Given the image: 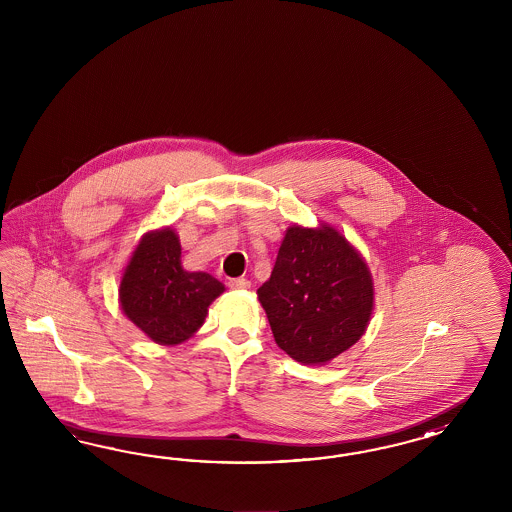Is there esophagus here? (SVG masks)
Masks as SVG:
<instances>
[{"label": "esophagus", "mask_w": 512, "mask_h": 512, "mask_svg": "<svg viewBox=\"0 0 512 512\" xmlns=\"http://www.w3.org/2000/svg\"><path fill=\"white\" fill-rule=\"evenodd\" d=\"M229 287L236 289V291H244V289L251 287V281L246 278L231 279V281H229Z\"/></svg>", "instance_id": "esophagus-1"}]
</instances>
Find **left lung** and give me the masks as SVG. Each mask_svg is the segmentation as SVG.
<instances>
[{"mask_svg":"<svg viewBox=\"0 0 512 512\" xmlns=\"http://www.w3.org/2000/svg\"><path fill=\"white\" fill-rule=\"evenodd\" d=\"M257 296L279 349L304 366H325L366 332L375 289L368 263L345 234L328 223H295Z\"/></svg>","mask_w":512,"mask_h":512,"instance_id":"left-lung-1","label":"left lung"}]
</instances>
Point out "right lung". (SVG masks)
<instances>
[{"label":"right lung","instance_id":"add662e5","mask_svg":"<svg viewBox=\"0 0 512 512\" xmlns=\"http://www.w3.org/2000/svg\"><path fill=\"white\" fill-rule=\"evenodd\" d=\"M225 285L208 272L182 266L180 238L172 227L142 234L125 264L118 298L125 317L159 345H180L204 325L210 304Z\"/></svg>","mask_w":512,"mask_h":512}]
</instances>
